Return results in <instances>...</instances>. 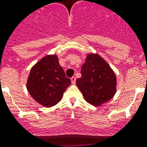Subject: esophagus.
Segmentation results:
<instances>
[{
  "instance_id": "obj_1",
  "label": "esophagus",
  "mask_w": 147,
  "mask_h": 147,
  "mask_svg": "<svg viewBox=\"0 0 147 147\" xmlns=\"http://www.w3.org/2000/svg\"><path fill=\"white\" fill-rule=\"evenodd\" d=\"M71 83L72 84H76V78L75 76L73 77H71Z\"/></svg>"
}]
</instances>
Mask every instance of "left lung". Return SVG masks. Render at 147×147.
<instances>
[{"mask_svg":"<svg viewBox=\"0 0 147 147\" xmlns=\"http://www.w3.org/2000/svg\"><path fill=\"white\" fill-rule=\"evenodd\" d=\"M76 85L88 103L101 106L116 93V78L105 60L98 55H88L81 69Z\"/></svg>","mask_w":147,"mask_h":147,"instance_id":"obj_1","label":"left lung"}]
</instances>
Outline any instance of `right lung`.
Masks as SVG:
<instances>
[{
    "label": "right lung",
    "mask_w": 147,
    "mask_h": 147,
    "mask_svg": "<svg viewBox=\"0 0 147 147\" xmlns=\"http://www.w3.org/2000/svg\"><path fill=\"white\" fill-rule=\"evenodd\" d=\"M56 55H48L31 69L27 88L31 97L45 107H51L61 99L64 92L70 86Z\"/></svg>",
    "instance_id": "add662e5"
}]
</instances>
